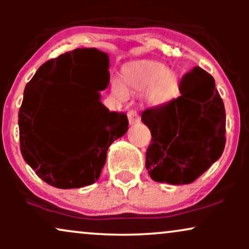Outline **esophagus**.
I'll return each mask as SVG.
<instances>
[{
	"mask_svg": "<svg viewBox=\"0 0 249 249\" xmlns=\"http://www.w3.org/2000/svg\"><path fill=\"white\" fill-rule=\"evenodd\" d=\"M127 118H128V123H130L131 125L132 124H137V123H139L141 121V118H139V115L137 113L136 110H130L127 112Z\"/></svg>",
	"mask_w": 249,
	"mask_h": 249,
	"instance_id": "esophagus-1",
	"label": "esophagus"
}]
</instances>
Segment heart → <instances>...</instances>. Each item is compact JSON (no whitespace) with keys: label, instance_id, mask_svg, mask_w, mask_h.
I'll use <instances>...</instances> for the list:
<instances>
[{"label":"heart","instance_id":"heart-1","mask_svg":"<svg viewBox=\"0 0 249 249\" xmlns=\"http://www.w3.org/2000/svg\"><path fill=\"white\" fill-rule=\"evenodd\" d=\"M144 91V101L148 107L167 104L179 91V77L160 62L142 59L131 62L122 70V83H111V93L118 101L127 98V91Z\"/></svg>","mask_w":249,"mask_h":249}]
</instances>
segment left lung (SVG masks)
I'll list each match as a JSON object with an SVG mask.
<instances>
[{"label":"left lung","instance_id":"1","mask_svg":"<svg viewBox=\"0 0 249 249\" xmlns=\"http://www.w3.org/2000/svg\"><path fill=\"white\" fill-rule=\"evenodd\" d=\"M178 98L147 108L142 122L152 139L145 166L154 181L191 184L224 152L226 112L214 78L200 67L182 77Z\"/></svg>","mask_w":249,"mask_h":249}]
</instances>
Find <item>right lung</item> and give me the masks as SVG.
I'll return each instance as SVG.
<instances>
[{"instance_id": "right-lung-1", "label": "right lung", "mask_w": 249, "mask_h": 249, "mask_svg": "<svg viewBox=\"0 0 249 249\" xmlns=\"http://www.w3.org/2000/svg\"><path fill=\"white\" fill-rule=\"evenodd\" d=\"M110 59L96 48H78L38 68L24 90L18 112L22 157L37 176L57 188H79L97 181L110 145L126 133L125 113L110 112L101 93L89 88L96 73L108 85ZM73 82L85 88L56 113L53 84ZM65 122L74 133L69 139L55 133Z\"/></svg>"}]
</instances>
